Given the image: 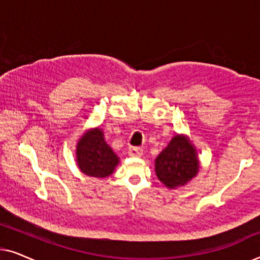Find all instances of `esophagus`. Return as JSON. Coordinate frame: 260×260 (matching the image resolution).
<instances>
[{
    "label": "esophagus",
    "instance_id": "1",
    "mask_svg": "<svg viewBox=\"0 0 260 260\" xmlns=\"http://www.w3.org/2000/svg\"><path fill=\"white\" fill-rule=\"evenodd\" d=\"M127 152H129V155L131 156V157H141L142 154H143V150H142L141 148H137V147H130Z\"/></svg>",
    "mask_w": 260,
    "mask_h": 260
}]
</instances>
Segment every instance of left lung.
<instances>
[{
  "instance_id": "left-lung-1",
  "label": "left lung",
  "mask_w": 260,
  "mask_h": 260,
  "mask_svg": "<svg viewBox=\"0 0 260 260\" xmlns=\"http://www.w3.org/2000/svg\"><path fill=\"white\" fill-rule=\"evenodd\" d=\"M200 169L198 151L187 135L176 134L155 158V173L169 189L183 187Z\"/></svg>"
}]
</instances>
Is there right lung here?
I'll return each mask as SVG.
<instances>
[{"label": "right lung", "mask_w": 260, "mask_h": 260, "mask_svg": "<svg viewBox=\"0 0 260 260\" xmlns=\"http://www.w3.org/2000/svg\"><path fill=\"white\" fill-rule=\"evenodd\" d=\"M77 166L85 175L104 179L115 172L119 157L106 143L104 131L91 127L85 131L77 143Z\"/></svg>", "instance_id": "right-lung-1"}]
</instances>
